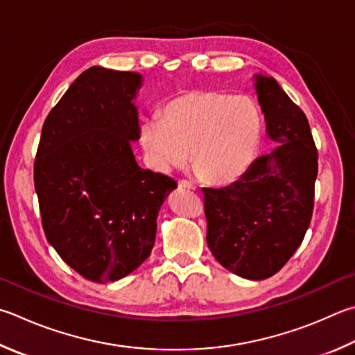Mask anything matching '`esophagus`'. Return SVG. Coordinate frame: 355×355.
<instances>
[{
    "label": "esophagus",
    "instance_id": "esophagus-1",
    "mask_svg": "<svg viewBox=\"0 0 355 355\" xmlns=\"http://www.w3.org/2000/svg\"><path fill=\"white\" fill-rule=\"evenodd\" d=\"M178 186H180V188H182V189H191V191H196V189H197L196 184H192L191 182H188V180H180Z\"/></svg>",
    "mask_w": 355,
    "mask_h": 355
}]
</instances>
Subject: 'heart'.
I'll return each instance as SVG.
<instances>
[{
	"label": "heart",
	"instance_id": "obj_1",
	"mask_svg": "<svg viewBox=\"0 0 355 355\" xmlns=\"http://www.w3.org/2000/svg\"><path fill=\"white\" fill-rule=\"evenodd\" d=\"M261 141V114L247 96L189 89L172 98L159 118L139 127L147 163L157 172L188 164L216 184L242 178L253 166Z\"/></svg>",
	"mask_w": 355,
	"mask_h": 355
}]
</instances>
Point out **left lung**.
I'll return each instance as SVG.
<instances>
[{
	"label": "left lung",
	"instance_id": "left-lung-1",
	"mask_svg": "<svg viewBox=\"0 0 355 355\" xmlns=\"http://www.w3.org/2000/svg\"><path fill=\"white\" fill-rule=\"evenodd\" d=\"M254 89L275 147L227 188H203L206 242L222 267L241 278H270L300 247L313 211L318 173L306 114L273 77L254 74Z\"/></svg>",
	"mask_w": 355,
	"mask_h": 355
}]
</instances>
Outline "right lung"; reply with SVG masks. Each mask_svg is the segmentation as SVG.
Instances as JSON below:
<instances>
[{"label": "right lung", "instance_id": "add662e5", "mask_svg": "<svg viewBox=\"0 0 355 355\" xmlns=\"http://www.w3.org/2000/svg\"><path fill=\"white\" fill-rule=\"evenodd\" d=\"M144 77L92 67L43 124L34 184L48 242L68 266L107 284L137 270L155 243L172 178L138 164L137 98Z\"/></svg>", "mask_w": 355, "mask_h": 355}]
</instances>
